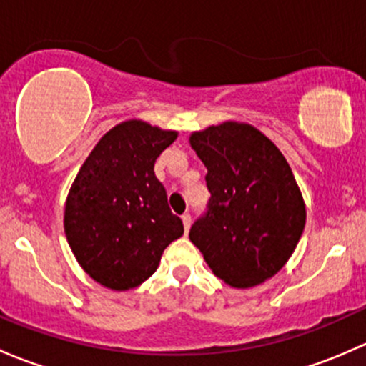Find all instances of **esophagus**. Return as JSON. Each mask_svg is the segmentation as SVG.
I'll use <instances>...</instances> for the list:
<instances>
[{
    "mask_svg": "<svg viewBox=\"0 0 366 366\" xmlns=\"http://www.w3.org/2000/svg\"><path fill=\"white\" fill-rule=\"evenodd\" d=\"M182 222H184V228H186V232H189V228H191V214H184L182 215Z\"/></svg>",
    "mask_w": 366,
    "mask_h": 366,
    "instance_id": "esophagus-1",
    "label": "esophagus"
}]
</instances>
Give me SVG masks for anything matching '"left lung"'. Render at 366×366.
Returning a JSON list of instances; mask_svg holds the SVG:
<instances>
[{"label": "left lung", "mask_w": 366, "mask_h": 366, "mask_svg": "<svg viewBox=\"0 0 366 366\" xmlns=\"http://www.w3.org/2000/svg\"><path fill=\"white\" fill-rule=\"evenodd\" d=\"M191 147L207 167V210L189 238L219 279L252 287L286 264L305 228V203L286 157L249 124L196 132Z\"/></svg>", "instance_id": "1"}]
</instances>
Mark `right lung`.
I'll return each instance as SVG.
<instances>
[{"instance_id":"obj_1","label":"right lung","mask_w":366,"mask_h":366,"mask_svg":"<svg viewBox=\"0 0 366 366\" xmlns=\"http://www.w3.org/2000/svg\"><path fill=\"white\" fill-rule=\"evenodd\" d=\"M175 132L142 121L110 129L92 149L73 182L64 232L80 267L115 291L147 280L164 249L182 237L184 224L168 207L154 173Z\"/></svg>"}]
</instances>
